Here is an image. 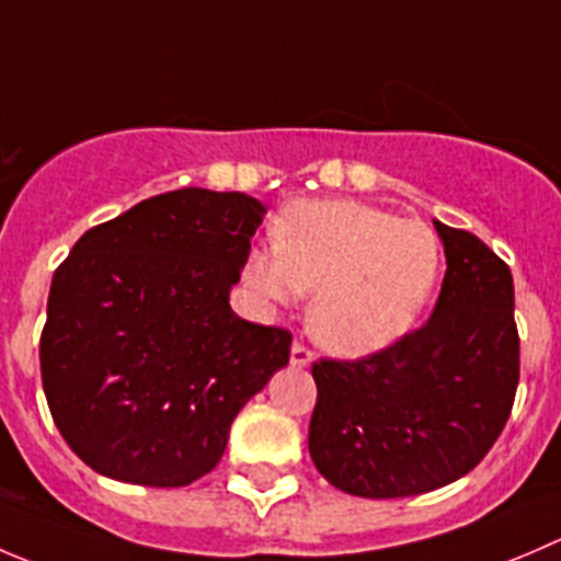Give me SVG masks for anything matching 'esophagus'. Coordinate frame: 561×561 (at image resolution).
Segmentation results:
<instances>
[{"instance_id": "obj_1", "label": "esophagus", "mask_w": 561, "mask_h": 561, "mask_svg": "<svg viewBox=\"0 0 561 561\" xmlns=\"http://www.w3.org/2000/svg\"><path fill=\"white\" fill-rule=\"evenodd\" d=\"M312 358H314V353L309 351L307 345H301V342H293V347H290V364L293 367H309V364H312Z\"/></svg>"}]
</instances>
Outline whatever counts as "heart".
<instances>
[{"instance_id": "obj_1", "label": "heart", "mask_w": 561, "mask_h": 561, "mask_svg": "<svg viewBox=\"0 0 561 561\" xmlns=\"http://www.w3.org/2000/svg\"><path fill=\"white\" fill-rule=\"evenodd\" d=\"M442 274L433 227L353 199H301L274 221V254L252 252L243 276L263 298L311 293L309 334L336 356L389 351L425 312Z\"/></svg>"}]
</instances>
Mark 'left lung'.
I'll use <instances>...</instances> for the list:
<instances>
[{
	"label": "left lung",
	"instance_id": "obj_1",
	"mask_svg": "<svg viewBox=\"0 0 561 561\" xmlns=\"http://www.w3.org/2000/svg\"><path fill=\"white\" fill-rule=\"evenodd\" d=\"M433 225L447 274L431 320L375 356L312 364L309 455L351 496H419L460 480L513 411L520 367L513 274L477 236Z\"/></svg>",
	"mask_w": 561,
	"mask_h": 561
}]
</instances>
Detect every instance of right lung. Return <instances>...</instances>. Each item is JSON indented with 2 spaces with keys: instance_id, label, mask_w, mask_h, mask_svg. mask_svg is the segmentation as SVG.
Returning a JSON list of instances; mask_svg holds the SVG:
<instances>
[{
  "instance_id": "add662e5",
  "label": "right lung",
  "mask_w": 561,
  "mask_h": 561,
  "mask_svg": "<svg viewBox=\"0 0 561 561\" xmlns=\"http://www.w3.org/2000/svg\"><path fill=\"white\" fill-rule=\"evenodd\" d=\"M263 216L241 192H167L87 230L54 271L43 391L92 471L192 485L221 460L238 411L285 367L290 331L230 307Z\"/></svg>"
}]
</instances>
